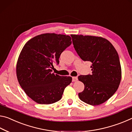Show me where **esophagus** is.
Returning a JSON list of instances; mask_svg holds the SVG:
<instances>
[{
	"label": "esophagus",
	"mask_w": 132,
	"mask_h": 132,
	"mask_svg": "<svg viewBox=\"0 0 132 132\" xmlns=\"http://www.w3.org/2000/svg\"><path fill=\"white\" fill-rule=\"evenodd\" d=\"M78 81V78L77 77H72V82H76Z\"/></svg>",
	"instance_id": "34e87169"
}]
</instances>
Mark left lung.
Wrapping results in <instances>:
<instances>
[{
    "label": "left lung",
    "instance_id": "1",
    "mask_svg": "<svg viewBox=\"0 0 132 132\" xmlns=\"http://www.w3.org/2000/svg\"><path fill=\"white\" fill-rule=\"evenodd\" d=\"M74 47L84 61L91 62L92 74L80 75L85 88L79 99L96 106L108 100L119 86L122 70L118 54L108 40L102 37L71 34Z\"/></svg>",
    "mask_w": 132,
    "mask_h": 132
}]
</instances>
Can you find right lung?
<instances>
[{
  "mask_svg": "<svg viewBox=\"0 0 132 132\" xmlns=\"http://www.w3.org/2000/svg\"><path fill=\"white\" fill-rule=\"evenodd\" d=\"M70 36L44 33L28 41L16 64L19 83L27 95L39 104H52L61 99L72 82L71 77L52 73L53 62L59 63L60 55L71 44Z\"/></svg>",
  "mask_w": 132,
  "mask_h": 132,
  "instance_id": "1",
  "label": "right lung"
}]
</instances>
